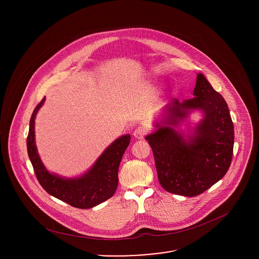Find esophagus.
<instances>
[{
	"label": "esophagus",
	"mask_w": 259,
	"mask_h": 259,
	"mask_svg": "<svg viewBox=\"0 0 259 259\" xmlns=\"http://www.w3.org/2000/svg\"><path fill=\"white\" fill-rule=\"evenodd\" d=\"M148 133V128L145 125H141L139 127H137L134 132V137L138 140H143L144 137Z\"/></svg>",
	"instance_id": "esophagus-1"
}]
</instances>
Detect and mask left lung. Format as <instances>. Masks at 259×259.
Masks as SVG:
<instances>
[{"instance_id": "1", "label": "left lung", "mask_w": 259, "mask_h": 259, "mask_svg": "<svg viewBox=\"0 0 259 259\" xmlns=\"http://www.w3.org/2000/svg\"><path fill=\"white\" fill-rule=\"evenodd\" d=\"M193 98L167 106L166 125L146 137L150 145L157 178L168 192L195 196L211 187L227 172L233 154L234 128L222 95L202 74H197ZM199 108L205 118L190 143L172 127L187 111Z\"/></svg>"}]
</instances>
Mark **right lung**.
Instances as JSON below:
<instances>
[{"label":"right lung","mask_w":259,"mask_h":259,"mask_svg":"<svg viewBox=\"0 0 259 259\" xmlns=\"http://www.w3.org/2000/svg\"><path fill=\"white\" fill-rule=\"evenodd\" d=\"M45 102L38 103L32 113L27 148L37 182L51 195L66 203L81 209L94 207L114 194L118 184V166L121 157L130 145V135L114 141L84 176L74 180H64L51 175L41 163L35 145V117Z\"/></svg>","instance_id":"right-lung-1"}]
</instances>
